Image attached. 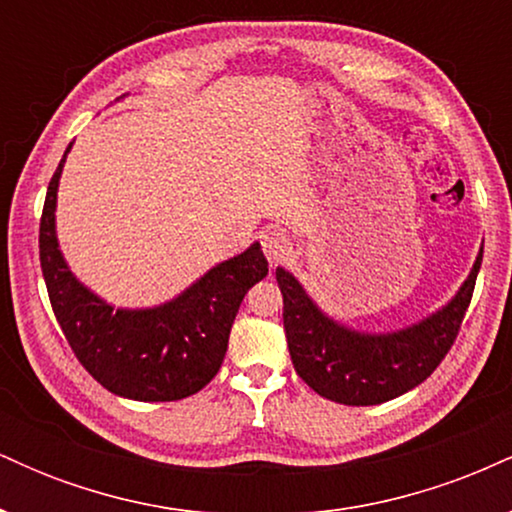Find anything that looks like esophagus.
I'll list each match as a JSON object with an SVG mask.
<instances>
[{
	"label": "esophagus",
	"instance_id": "34e87169",
	"mask_svg": "<svg viewBox=\"0 0 512 512\" xmlns=\"http://www.w3.org/2000/svg\"><path fill=\"white\" fill-rule=\"evenodd\" d=\"M262 252L272 264L281 262L284 257H289L291 240L284 231H279V228H269V231L262 233Z\"/></svg>",
	"mask_w": 512,
	"mask_h": 512
}]
</instances>
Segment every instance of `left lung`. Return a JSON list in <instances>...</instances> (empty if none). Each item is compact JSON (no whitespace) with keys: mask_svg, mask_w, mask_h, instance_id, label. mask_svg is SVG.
<instances>
[{"mask_svg":"<svg viewBox=\"0 0 512 512\" xmlns=\"http://www.w3.org/2000/svg\"><path fill=\"white\" fill-rule=\"evenodd\" d=\"M484 248L448 303L411 325L368 332L334 320L289 269L276 267L293 368L320 397L349 407L387 402L424 383L455 342L472 301Z\"/></svg>","mask_w":512,"mask_h":512,"instance_id":"left-lung-1","label":"left lung"}]
</instances>
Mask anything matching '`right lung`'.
I'll return each instance as SVG.
<instances>
[{
    "label": "right lung",
    "mask_w": 512,
    "mask_h": 512,
    "mask_svg": "<svg viewBox=\"0 0 512 512\" xmlns=\"http://www.w3.org/2000/svg\"><path fill=\"white\" fill-rule=\"evenodd\" d=\"M69 151L72 144L40 219V267L64 337L81 366L117 397L175 402L195 395L219 373L245 293L269 272L260 243L214 264L170 301L149 308L108 303L72 272L57 240V190Z\"/></svg>",
    "instance_id": "add662e5"
}]
</instances>
